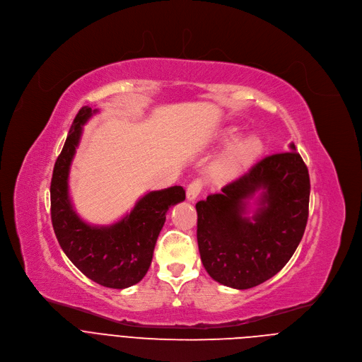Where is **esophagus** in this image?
Masks as SVG:
<instances>
[{
  "mask_svg": "<svg viewBox=\"0 0 362 362\" xmlns=\"http://www.w3.org/2000/svg\"><path fill=\"white\" fill-rule=\"evenodd\" d=\"M204 189V182L201 179H194L189 186H187V190H186V198L189 202H193L198 196L201 194Z\"/></svg>",
  "mask_w": 362,
  "mask_h": 362,
  "instance_id": "esophagus-1",
  "label": "esophagus"
}]
</instances>
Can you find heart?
Wrapping results in <instances>:
<instances>
[{"mask_svg":"<svg viewBox=\"0 0 362 362\" xmlns=\"http://www.w3.org/2000/svg\"><path fill=\"white\" fill-rule=\"evenodd\" d=\"M261 141L255 136H245L234 140L215 160L212 170L221 179H228L241 172L259 153Z\"/></svg>","mask_w":362,"mask_h":362,"instance_id":"b5f03b06","label":"heart"}]
</instances>
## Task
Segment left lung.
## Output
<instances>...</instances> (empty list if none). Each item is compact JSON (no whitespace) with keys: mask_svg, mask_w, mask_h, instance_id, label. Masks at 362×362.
<instances>
[{"mask_svg":"<svg viewBox=\"0 0 362 362\" xmlns=\"http://www.w3.org/2000/svg\"><path fill=\"white\" fill-rule=\"evenodd\" d=\"M267 156L196 204L198 245L208 274L233 288H251L276 276L298 248L308 223L310 179L294 151ZM259 189V208L245 216Z\"/></svg>","mask_w":362,"mask_h":362,"instance_id":"1","label":"left lung"}]
</instances>
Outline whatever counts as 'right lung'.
<instances>
[{
    "label": "right lung",
    "mask_w": 362,
    "mask_h": 362,
    "mask_svg": "<svg viewBox=\"0 0 362 362\" xmlns=\"http://www.w3.org/2000/svg\"><path fill=\"white\" fill-rule=\"evenodd\" d=\"M95 112L89 107L79 110L54 163L50 183L52 223L62 250L88 279L110 288H125L137 284L148 272L166 214L170 206L185 201L186 194L182 186L154 190L114 225L92 226L83 222L71 204L68 177L82 125Z\"/></svg>",
    "instance_id": "obj_1"
}]
</instances>
